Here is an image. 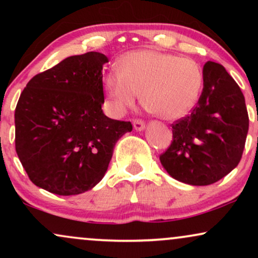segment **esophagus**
Masks as SVG:
<instances>
[{
  "label": "esophagus",
  "instance_id": "obj_1",
  "mask_svg": "<svg viewBox=\"0 0 258 258\" xmlns=\"http://www.w3.org/2000/svg\"><path fill=\"white\" fill-rule=\"evenodd\" d=\"M133 127H135L136 131H143L146 128V122L141 119H135L133 120Z\"/></svg>",
  "mask_w": 258,
  "mask_h": 258
}]
</instances>
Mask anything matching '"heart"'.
<instances>
[{
    "label": "heart",
    "mask_w": 258,
    "mask_h": 258,
    "mask_svg": "<svg viewBox=\"0 0 258 258\" xmlns=\"http://www.w3.org/2000/svg\"><path fill=\"white\" fill-rule=\"evenodd\" d=\"M204 84L201 68L189 58L142 49L123 54L117 70L106 73L103 88L115 112L135 105L138 93L148 111L164 120L184 116Z\"/></svg>",
    "instance_id": "heart-1"
}]
</instances>
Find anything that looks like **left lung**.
Returning <instances> with one entry per match:
<instances>
[{"instance_id":"obj_1","label":"left lung","mask_w":258,"mask_h":258,"mask_svg":"<svg viewBox=\"0 0 258 258\" xmlns=\"http://www.w3.org/2000/svg\"><path fill=\"white\" fill-rule=\"evenodd\" d=\"M204 88L190 114L172 123V142L160 161L190 185L217 182L240 162L248 131L244 94L221 64L204 65Z\"/></svg>"}]
</instances>
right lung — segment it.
<instances>
[{"label": "right lung", "instance_id": "obj_1", "mask_svg": "<svg viewBox=\"0 0 258 258\" xmlns=\"http://www.w3.org/2000/svg\"><path fill=\"white\" fill-rule=\"evenodd\" d=\"M103 53L65 58L37 74L20 94L14 114L16 150L35 185L76 195L104 177L116 142L132 131L130 121L102 110Z\"/></svg>", "mask_w": 258, "mask_h": 258}]
</instances>
